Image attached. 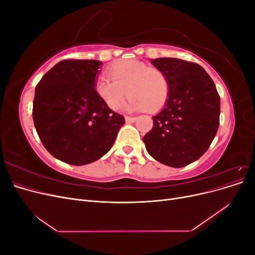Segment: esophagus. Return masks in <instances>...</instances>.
I'll use <instances>...</instances> for the list:
<instances>
[{
    "instance_id": "34e87169",
    "label": "esophagus",
    "mask_w": 255,
    "mask_h": 255,
    "mask_svg": "<svg viewBox=\"0 0 255 255\" xmlns=\"http://www.w3.org/2000/svg\"><path fill=\"white\" fill-rule=\"evenodd\" d=\"M126 121L128 123H133L136 121V118L135 117H126Z\"/></svg>"
}]
</instances>
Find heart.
Returning a JSON list of instances; mask_svg holds the SVG:
<instances>
[{
    "mask_svg": "<svg viewBox=\"0 0 255 255\" xmlns=\"http://www.w3.org/2000/svg\"><path fill=\"white\" fill-rule=\"evenodd\" d=\"M111 76L97 79V95L113 111L119 110L125 99L130 97L125 111L140 113L163 109L169 96L170 84L164 71L137 59H121L107 69Z\"/></svg>",
    "mask_w": 255,
    "mask_h": 255,
    "instance_id": "1",
    "label": "heart"
}]
</instances>
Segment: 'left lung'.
Masks as SVG:
<instances>
[{"label": "left lung", "instance_id": "obj_1", "mask_svg": "<svg viewBox=\"0 0 255 255\" xmlns=\"http://www.w3.org/2000/svg\"><path fill=\"white\" fill-rule=\"evenodd\" d=\"M151 64L170 84L167 102L143 136L145 149L159 163L185 167L207 151L219 127L220 98L211 76L198 64L159 57Z\"/></svg>", "mask_w": 255, "mask_h": 255}]
</instances>
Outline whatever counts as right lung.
I'll return each instance as SVG.
<instances>
[{"label":"right lung","instance_id":"right-lung-1","mask_svg":"<svg viewBox=\"0 0 255 255\" xmlns=\"http://www.w3.org/2000/svg\"><path fill=\"white\" fill-rule=\"evenodd\" d=\"M102 65L96 59L61 60L35 88L37 134L51 155L64 163L82 166L101 158L126 123L97 95Z\"/></svg>","mask_w":255,"mask_h":255}]
</instances>
